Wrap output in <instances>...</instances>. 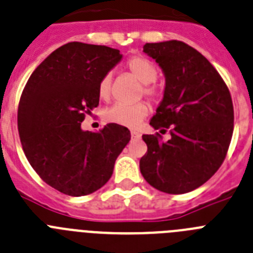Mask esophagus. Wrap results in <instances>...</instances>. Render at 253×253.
Instances as JSON below:
<instances>
[{
    "label": "esophagus",
    "instance_id": "34e87169",
    "mask_svg": "<svg viewBox=\"0 0 253 253\" xmlns=\"http://www.w3.org/2000/svg\"><path fill=\"white\" fill-rule=\"evenodd\" d=\"M130 135H131V138H133V139H138V138H141V134H139V133H138V131H135V130H131Z\"/></svg>",
    "mask_w": 253,
    "mask_h": 253
}]
</instances>
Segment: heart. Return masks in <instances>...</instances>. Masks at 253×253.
<instances>
[{"mask_svg": "<svg viewBox=\"0 0 253 253\" xmlns=\"http://www.w3.org/2000/svg\"><path fill=\"white\" fill-rule=\"evenodd\" d=\"M126 68L130 71V74L135 77L142 83V93L152 101L159 100L161 90L153 82L157 79L159 71L151 60L144 56H131L126 61ZM111 84L112 78L110 74H106L98 83V96L102 100L107 101L111 96ZM148 105L146 102H137L126 105V103H116L112 107L105 111L106 122L112 124L123 125L128 128H134L147 116Z\"/></svg>", "mask_w": 253, "mask_h": 253, "instance_id": "obj_1", "label": "heart"}]
</instances>
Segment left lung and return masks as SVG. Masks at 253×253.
Returning <instances> with one entry per match:
<instances>
[{"mask_svg": "<svg viewBox=\"0 0 253 253\" xmlns=\"http://www.w3.org/2000/svg\"><path fill=\"white\" fill-rule=\"evenodd\" d=\"M143 52L165 74L163 102L151 119L153 128L172 137L143 134L147 152L139 161L153 188L182 194L198 188L225 160L234 128V110L225 82L197 49L180 41L146 43Z\"/></svg>", "mask_w": 253, "mask_h": 253, "instance_id": "obj_1", "label": "left lung"}]
</instances>
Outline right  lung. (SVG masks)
<instances>
[{"mask_svg":"<svg viewBox=\"0 0 253 253\" xmlns=\"http://www.w3.org/2000/svg\"><path fill=\"white\" fill-rule=\"evenodd\" d=\"M120 51L66 43L28 79L18 109L24 153L43 182L68 196L93 193L107 183L130 141L128 128L105 125L84 131L85 115L98 106V83L119 61Z\"/></svg>","mask_w":253,"mask_h":253,"instance_id":"1","label":"right lung"}]
</instances>
